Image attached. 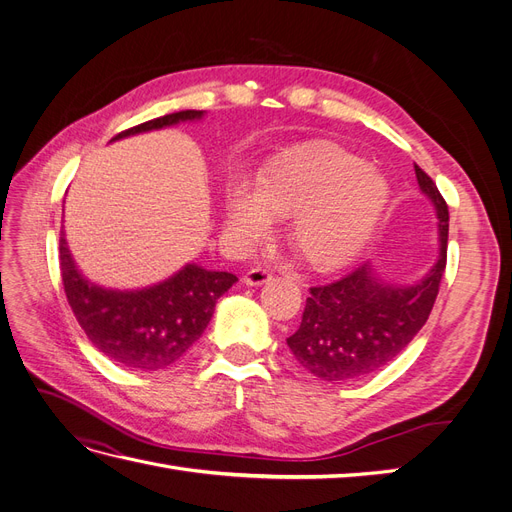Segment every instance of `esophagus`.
<instances>
[{
  "instance_id": "esophagus-1",
  "label": "esophagus",
  "mask_w": 512,
  "mask_h": 512,
  "mask_svg": "<svg viewBox=\"0 0 512 512\" xmlns=\"http://www.w3.org/2000/svg\"><path fill=\"white\" fill-rule=\"evenodd\" d=\"M269 280H271V271L265 269V267H254L243 275L245 286H262V284H267Z\"/></svg>"
}]
</instances>
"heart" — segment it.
<instances>
[{"label":"heart","mask_w":512,"mask_h":512,"mask_svg":"<svg viewBox=\"0 0 512 512\" xmlns=\"http://www.w3.org/2000/svg\"><path fill=\"white\" fill-rule=\"evenodd\" d=\"M391 190L348 151L282 162L252 188L235 181L224 196V222L243 241L265 237L273 218H291L290 243L316 269H337L359 254L389 207Z\"/></svg>","instance_id":"heart-1"}]
</instances>
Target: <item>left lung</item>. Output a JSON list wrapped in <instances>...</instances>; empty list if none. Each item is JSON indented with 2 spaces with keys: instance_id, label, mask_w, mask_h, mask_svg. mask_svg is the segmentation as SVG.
<instances>
[{
  "instance_id": "left-lung-1",
  "label": "left lung",
  "mask_w": 512,
  "mask_h": 512,
  "mask_svg": "<svg viewBox=\"0 0 512 512\" xmlns=\"http://www.w3.org/2000/svg\"><path fill=\"white\" fill-rule=\"evenodd\" d=\"M418 188L438 218V260L414 284H391L359 267L333 284L309 288L303 318L286 344L303 369L324 382H348L374 374L423 329L436 303L446 267L448 207L436 183L414 166Z\"/></svg>"
}]
</instances>
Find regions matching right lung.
Returning <instances> with one entry per match:
<instances>
[{"mask_svg": "<svg viewBox=\"0 0 512 512\" xmlns=\"http://www.w3.org/2000/svg\"><path fill=\"white\" fill-rule=\"evenodd\" d=\"M203 117L205 111L164 115L117 134L113 141ZM59 267L68 303L89 342L111 361L138 371H158L177 363L205 333L215 303L237 282V275L188 262L164 282L147 288H104L76 265L64 228Z\"/></svg>", "mask_w": 512, "mask_h": 512, "instance_id": "1", "label": "right lung"}]
</instances>
